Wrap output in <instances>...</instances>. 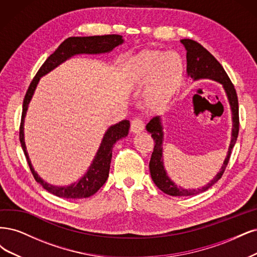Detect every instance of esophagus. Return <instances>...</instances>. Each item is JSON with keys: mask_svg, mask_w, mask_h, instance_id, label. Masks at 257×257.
Returning <instances> with one entry per match:
<instances>
[{"mask_svg": "<svg viewBox=\"0 0 257 257\" xmlns=\"http://www.w3.org/2000/svg\"><path fill=\"white\" fill-rule=\"evenodd\" d=\"M130 129H131L132 132H134V134H139V132L143 131V129H144L143 119L140 118V117H136V118L132 119Z\"/></svg>", "mask_w": 257, "mask_h": 257, "instance_id": "esophagus-1", "label": "esophagus"}]
</instances>
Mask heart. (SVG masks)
Returning <instances> with one entry per match:
<instances>
[{"label": "heart", "instance_id": "b5f03b06", "mask_svg": "<svg viewBox=\"0 0 257 257\" xmlns=\"http://www.w3.org/2000/svg\"><path fill=\"white\" fill-rule=\"evenodd\" d=\"M181 78V65L173 54L144 52L137 60L134 79L138 83L153 82L148 94V103L155 109L169 102Z\"/></svg>", "mask_w": 257, "mask_h": 257}]
</instances>
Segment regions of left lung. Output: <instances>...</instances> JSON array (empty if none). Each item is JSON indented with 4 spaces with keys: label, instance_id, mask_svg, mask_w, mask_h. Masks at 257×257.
Wrapping results in <instances>:
<instances>
[{
    "label": "left lung",
    "instance_id": "8db88e82",
    "mask_svg": "<svg viewBox=\"0 0 257 257\" xmlns=\"http://www.w3.org/2000/svg\"><path fill=\"white\" fill-rule=\"evenodd\" d=\"M180 43L183 44L187 50V72L188 76L194 80L198 79H211L218 81L224 87L226 95L228 97V101L233 112V131H231V140L228 148V153L226 158L223 162L221 171L217 174L209 184H207L202 189H183L177 187L173 181L168 177L167 173L163 168L162 162V125L159 117H154L147 123L146 129L152 134V138L155 141L154 152L152 154V158L150 161V171L155 185L158 187L161 191L172 196H188L202 193L206 190L212 187L217 181L222 177L224 173L227 163L230 158L231 150L236 143L239 132V106H238V97L234 84L231 83L227 73L225 72L222 65L216 60L207 49H205L201 44L192 39H181Z\"/></svg>",
    "mask_w": 257,
    "mask_h": 257
}]
</instances>
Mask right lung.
<instances>
[{"label":"right lung","instance_id":"obj_1","mask_svg":"<svg viewBox=\"0 0 257 257\" xmlns=\"http://www.w3.org/2000/svg\"><path fill=\"white\" fill-rule=\"evenodd\" d=\"M122 38L120 35H102V36H86V37H69L59 46V48L48 57L43 66L37 71L36 76L32 80L31 84L27 90V94L23 99L22 105V115L21 122L19 129V139L21 147L28 161L30 170L34 176L35 180L43 186L48 192H50L59 197L65 198H85L95 194L100 189L109 177L110 163L112 159V148L113 145L116 143V141L126 137L128 135L130 122L129 120H121L118 123L111 126L106 130L105 135L102 139L100 147L96 154L95 159L85 175L82 177L78 183H74L67 187H55L49 185L41 179L37 173L33 169L29 155L27 153L26 143H24V132H23V123L24 117H26L28 105L31 101L32 96L34 94V90L37 86L40 77L45 76L48 72L57 67L60 64L68 60L69 57L76 54H97V53H105L112 51L115 47L122 44Z\"/></svg>","mask_w":257,"mask_h":257}]
</instances>
